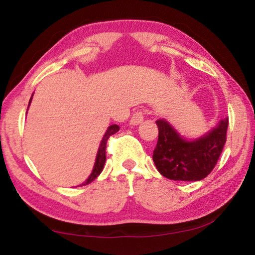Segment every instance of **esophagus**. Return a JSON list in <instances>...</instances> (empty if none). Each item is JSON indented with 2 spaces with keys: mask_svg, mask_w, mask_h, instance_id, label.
I'll list each match as a JSON object with an SVG mask.
<instances>
[{
  "mask_svg": "<svg viewBox=\"0 0 255 255\" xmlns=\"http://www.w3.org/2000/svg\"><path fill=\"white\" fill-rule=\"evenodd\" d=\"M143 118H144V113L142 111H137L135 112L133 114V117H131L129 124L133 125V126H136V125H140L142 121H143Z\"/></svg>",
  "mask_w": 255,
  "mask_h": 255,
  "instance_id": "obj_1",
  "label": "esophagus"
}]
</instances>
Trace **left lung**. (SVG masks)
I'll return each mask as SVG.
<instances>
[{"instance_id": "obj_1", "label": "left lung", "mask_w": 255, "mask_h": 255, "mask_svg": "<svg viewBox=\"0 0 255 255\" xmlns=\"http://www.w3.org/2000/svg\"><path fill=\"white\" fill-rule=\"evenodd\" d=\"M158 140L152 159L159 174L172 181H201L216 167L226 142L229 118L204 136L188 141L165 120H157Z\"/></svg>"}]
</instances>
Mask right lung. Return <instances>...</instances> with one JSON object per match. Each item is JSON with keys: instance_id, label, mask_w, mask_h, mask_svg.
<instances>
[{"instance_id": "add662e5", "label": "right lung", "mask_w": 255, "mask_h": 255, "mask_svg": "<svg viewBox=\"0 0 255 255\" xmlns=\"http://www.w3.org/2000/svg\"><path fill=\"white\" fill-rule=\"evenodd\" d=\"M32 99V98H31ZM31 99L29 101V105L31 103ZM29 108V106H28ZM120 129V127H119L118 125H112L108 127V129L106 130V133H105L103 140L100 142V145H99V150H98V154H97V158H96V163H94V167H93V170L91 172L90 177H88L86 181H85L83 184L81 185H86V184H90L91 182H93L94 179H96L98 176L101 174V171H103L104 169V165H105V162H106V144H107V140L110 138L111 135H113L117 133V131Z\"/></svg>"}]
</instances>
